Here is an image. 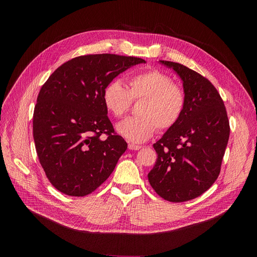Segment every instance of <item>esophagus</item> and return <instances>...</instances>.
<instances>
[{
  "label": "esophagus",
  "mask_w": 257,
  "mask_h": 257,
  "mask_svg": "<svg viewBox=\"0 0 257 257\" xmlns=\"http://www.w3.org/2000/svg\"><path fill=\"white\" fill-rule=\"evenodd\" d=\"M128 148L130 150H140L142 149V146H138V145H133V144H129Z\"/></svg>",
  "instance_id": "obj_1"
}]
</instances>
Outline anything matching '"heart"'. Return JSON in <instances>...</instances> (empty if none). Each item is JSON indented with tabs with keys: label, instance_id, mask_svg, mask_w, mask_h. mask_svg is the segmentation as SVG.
Returning <instances> with one entry per match:
<instances>
[{
	"label": "heart",
	"instance_id": "1",
	"mask_svg": "<svg viewBox=\"0 0 257 257\" xmlns=\"http://www.w3.org/2000/svg\"><path fill=\"white\" fill-rule=\"evenodd\" d=\"M103 104L114 117H121L132 100L145 99L139 108V116L127 117L116 125L121 137L132 143H144L159 130L174 127L185 107V93L175 85L168 74L150 70L133 75L129 79V90L118 79L111 80L103 89Z\"/></svg>",
	"mask_w": 257,
	"mask_h": 257
}]
</instances>
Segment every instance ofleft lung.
Here are the masks:
<instances>
[{
	"label": "left lung",
	"mask_w": 257,
	"mask_h": 257,
	"mask_svg": "<svg viewBox=\"0 0 257 257\" xmlns=\"http://www.w3.org/2000/svg\"><path fill=\"white\" fill-rule=\"evenodd\" d=\"M159 61L181 78L185 107L178 123L153 145L157 159L148 179L157 195L177 203L201 196L217 180L230 127L208 79L183 64Z\"/></svg>",
	"instance_id": "1"
}]
</instances>
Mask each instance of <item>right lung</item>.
Segmentation results:
<instances>
[{
  "mask_svg": "<svg viewBox=\"0 0 257 257\" xmlns=\"http://www.w3.org/2000/svg\"><path fill=\"white\" fill-rule=\"evenodd\" d=\"M145 62L115 54L78 56L60 65L40 88L33 138L39 163L56 190L84 197L110 176L127 143L107 116L103 89L120 73Z\"/></svg>",
  "mask_w": 257,
  "mask_h": 257,
  "instance_id": "obj_1",
  "label": "right lung"
}]
</instances>
